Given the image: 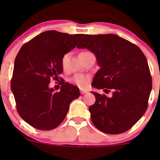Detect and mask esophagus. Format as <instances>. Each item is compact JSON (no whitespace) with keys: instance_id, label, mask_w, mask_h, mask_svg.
<instances>
[{"instance_id":"esophagus-1","label":"esophagus","mask_w":160,"mask_h":160,"mask_svg":"<svg viewBox=\"0 0 160 160\" xmlns=\"http://www.w3.org/2000/svg\"><path fill=\"white\" fill-rule=\"evenodd\" d=\"M80 93L81 94H85V93H87V91L86 90H83V89H80Z\"/></svg>"}]
</instances>
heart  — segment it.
Wrapping results in <instances>:
<instances>
[{"label": "heart", "mask_w": 160, "mask_h": 160, "mask_svg": "<svg viewBox=\"0 0 160 160\" xmlns=\"http://www.w3.org/2000/svg\"><path fill=\"white\" fill-rule=\"evenodd\" d=\"M67 57H68L67 55H65V56L62 58V66H63V68L65 67ZM90 80H91L90 77L88 76V75L78 74L74 75V76L71 79L70 81H71V82H72L73 84H74V85L78 86V87L84 89V88H87L88 86H89Z\"/></svg>", "instance_id": "1"}]
</instances>
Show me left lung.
Masks as SVG:
<instances>
[{"label": "left lung", "mask_w": 160, "mask_h": 160, "mask_svg": "<svg viewBox=\"0 0 160 160\" xmlns=\"http://www.w3.org/2000/svg\"><path fill=\"white\" fill-rule=\"evenodd\" d=\"M95 54L100 69L92 86L113 96L92 92L91 120L100 131L111 135L130 129L147 111L152 89L148 61L141 49L113 34H86L78 46Z\"/></svg>", "instance_id": "left-lung-1"}]
</instances>
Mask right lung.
<instances>
[{
	"label": "right lung",
	"instance_id": "1",
	"mask_svg": "<svg viewBox=\"0 0 160 160\" xmlns=\"http://www.w3.org/2000/svg\"><path fill=\"white\" fill-rule=\"evenodd\" d=\"M83 34L47 31L21 47L16 57L11 79L16 109L32 127L51 130L62 123L69 105L79 98V89L62 81L58 92L49 87L63 71L64 56L78 45ZM60 78V80H62Z\"/></svg>",
	"mask_w": 160,
	"mask_h": 160
}]
</instances>
